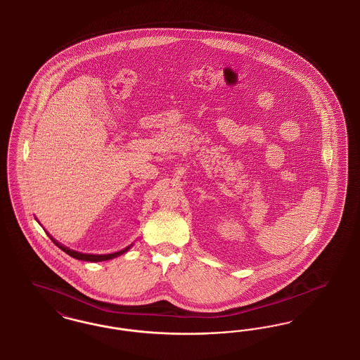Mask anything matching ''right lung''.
Segmentation results:
<instances>
[{"label": "right lung", "mask_w": 360, "mask_h": 360, "mask_svg": "<svg viewBox=\"0 0 360 360\" xmlns=\"http://www.w3.org/2000/svg\"><path fill=\"white\" fill-rule=\"evenodd\" d=\"M49 234V233H47ZM50 236V234H49ZM50 238H51V241L56 244V245L59 248V249H62L65 253H68L69 256H72V257H75L77 260H84V262H92V263H95V262H105V260H111V259H115V257H117V256H120V255H123V253H126L131 245L127 246V248H124V249H122V250H119V252H115V253H108V255H88V253H81V252H77V250H73V249H69V248H66V246L60 245L59 243H57L51 236H50Z\"/></svg>", "instance_id": "1"}]
</instances>
